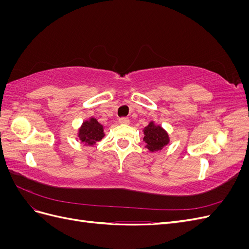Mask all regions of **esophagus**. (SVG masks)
I'll use <instances>...</instances> for the list:
<instances>
[{
	"label": "esophagus",
	"mask_w": 249,
	"mask_h": 249,
	"mask_svg": "<svg viewBox=\"0 0 249 249\" xmlns=\"http://www.w3.org/2000/svg\"><path fill=\"white\" fill-rule=\"evenodd\" d=\"M119 124H130V119L126 118V117L119 118Z\"/></svg>",
	"instance_id": "1"
}]
</instances>
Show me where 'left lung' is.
<instances>
[{"label": "left lung", "mask_w": 249, "mask_h": 249, "mask_svg": "<svg viewBox=\"0 0 249 249\" xmlns=\"http://www.w3.org/2000/svg\"><path fill=\"white\" fill-rule=\"evenodd\" d=\"M143 141L145 142V147L149 152L155 153L161 150L169 143L168 133L155 122H150L144 129H143Z\"/></svg>", "instance_id": "8db88e82"}]
</instances>
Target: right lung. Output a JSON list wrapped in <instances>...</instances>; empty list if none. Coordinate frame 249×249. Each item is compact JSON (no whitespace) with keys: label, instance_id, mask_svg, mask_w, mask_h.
Returning <instances> with one entry per match:
<instances>
[{"label":"right lung","instance_id":"obj_1","mask_svg":"<svg viewBox=\"0 0 249 249\" xmlns=\"http://www.w3.org/2000/svg\"><path fill=\"white\" fill-rule=\"evenodd\" d=\"M78 137L86 145H93L105 137L104 126L97 122L96 118L90 117L83 122L78 131Z\"/></svg>","mask_w":249,"mask_h":249}]
</instances>
